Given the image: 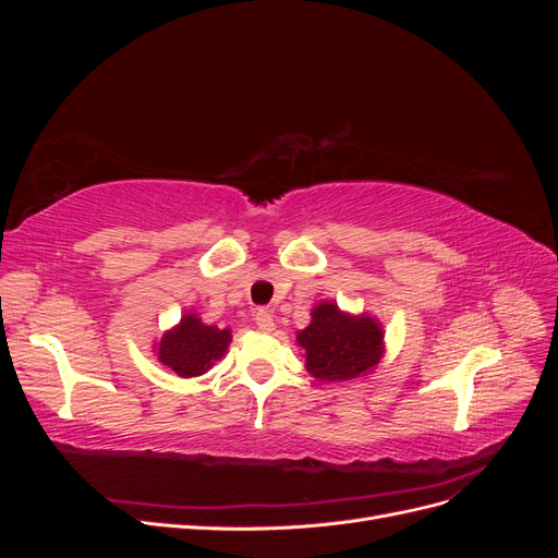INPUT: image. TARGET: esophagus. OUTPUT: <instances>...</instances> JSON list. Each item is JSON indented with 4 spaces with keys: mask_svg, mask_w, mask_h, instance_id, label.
I'll use <instances>...</instances> for the list:
<instances>
[{
    "mask_svg": "<svg viewBox=\"0 0 558 558\" xmlns=\"http://www.w3.org/2000/svg\"><path fill=\"white\" fill-rule=\"evenodd\" d=\"M256 326H258L260 330H265V332L275 330V316L269 314L267 310H258V312H256Z\"/></svg>",
    "mask_w": 558,
    "mask_h": 558,
    "instance_id": "1",
    "label": "esophagus"
}]
</instances>
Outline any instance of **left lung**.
Here are the masks:
<instances>
[{
    "instance_id": "8db88e82",
    "label": "left lung",
    "mask_w": 558,
    "mask_h": 558,
    "mask_svg": "<svg viewBox=\"0 0 558 558\" xmlns=\"http://www.w3.org/2000/svg\"><path fill=\"white\" fill-rule=\"evenodd\" d=\"M295 342L305 351L307 373L318 381L367 377L386 351L377 316L344 312L332 300L318 302L310 326L295 332Z\"/></svg>"
}]
</instances>
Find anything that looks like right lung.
I'll return each instance as SVG.
<instances>
[{
	"label": "right lung",
	"instance_id": "obj_1",
	"mask_svg": "<svg viewBox=\"0 0 558 558\" xmlns=\"http://www.w3.org/2000/svg\"><path fill=\"white\" fill-rule=\"evenodd\" d=\"M232 342L230 328L209 326L197 314H183L179 324L165 330L154 344V353L162 365L183 379L205 375L216 361H221Z\"/></svg>",
	"mask_w": 558,
	"mask_h": 558
}]
</instances>
